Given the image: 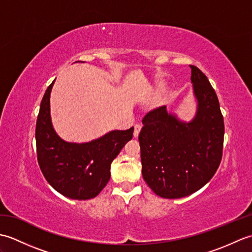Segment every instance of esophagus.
<instances>
[{
    "instance_id": "obj_1",
    "label": "esophagus",
    "mask_w": 252,
    "mask_h": 252,
    "mask_svg": "<svg viewBox=\"0 0 252 252\" xmlns=\"http://www.w3.org/2000/svg\"><path fill=\"white\" fill-rule=\"evenodd\" d=\"M142 130V126L141 125H136L134 126V132H133V135H134V137H137L138 134H140V132Z\"/></svg>"
}]
</instances>
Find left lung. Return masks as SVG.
Returning a JSON list of instances; mask_svg holds the SVG:
<instances>
[{"mask_svg": "<svg viewBox=\"0 0 252 252\" xmlns=\"http://www.w3.org/2000/svg\"><path fill=\"white\" fill-rule=\"evenodd\" d=\"M198 101L190 122L168 114L165 106L147 112L138 135L142 173L155 194L175 199L200 189L221 163L224 120L215 89L199 68L190 65Z\"/></svg>", "mask_w": 252, "mask_h": 252, "instance_id": "obj_1", "label": "left lung"}]
</instances>
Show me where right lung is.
I'll return each instance as SVG.
<instances>
[{
  "label": "right lung",
  "instance_id": "add662e5",
  "mask_svg": "<svg viewBox=\"0 0 252 252\" xmlns=\"http://www.w3.org/2000/svg\"><path fill=\"white\" fill-rule=\"evenodd\" d=\"M45 91L35 126L36 156L44 178L53 189L71 199L97 196L110 179V164L133 136L134 127L111 131L90 143H67L53 129L50 95Z\"/></svg>",
  "mask_w": 252,
  "mask_h": 252
}]
</instances>
